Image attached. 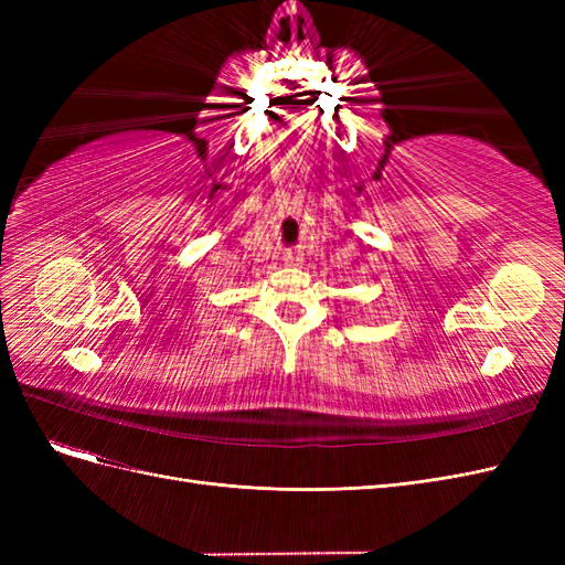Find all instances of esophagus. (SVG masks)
<instances>
[{
    "label": "esophagus",
    "instance_id": "1",
    "mask_svg": "<svg viewBox=\"0 0 565 565\" xmlns=\"http://www.w3.org/2000/svg\"><path fill=\"white\" fill-rule=\"evenodd\" d=\"M287 264H299V256L295 259V256H287Z\"/></svg>",
    "mask_w": 565,
    "mask_h": 565
}]
</instances>
